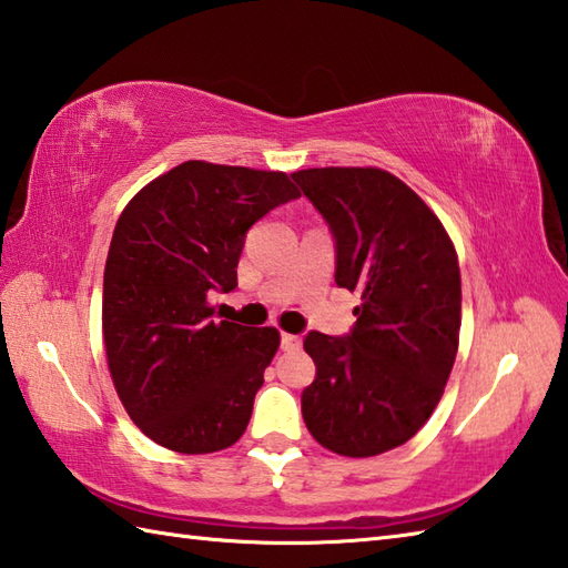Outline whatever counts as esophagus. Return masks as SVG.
<instances>
[{
	"mask_svg": "<svg viewBox=\"0 0 568 568\" xmlns=\"http://www.w3.org/2000/svg\"><path fill=\"white\" fill-rule=\"evenodd\" d=\"M300 344H303V342H300V336L285 334V332L281 334V348H283V352H297Z\"/></svg>",
	"mask_w": 568,
	"mask_h": 568,
	"instance_id": "esophagus-1",
	"label": "esophagus"
}]
</instances>
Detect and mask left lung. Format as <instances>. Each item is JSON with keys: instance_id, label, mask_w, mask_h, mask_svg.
<instances>
[{"instance_id": "1", "label": "left lung", "mask_w": 568, "mask_h": 568, "mask_svg": "<svg viewBox=\"0 0 568 568\" xmlns=\"http://www.w3.org/2000/svg\"><path fill=\"white\" fill-rule=\"evenodd\" d=\"M293 180L329 224L334 281L361 295L344 336L310 332L305 425L342 456L413 439L437 407L462 327V275L442 222L378 168H310Z\"/></svg>"}]
</instances>
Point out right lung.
<instances>
[{
  "label": "right lung",
  "instance_id": "add662e5",
  "mask_svg": "<svg viewBox=\"0 0 568 568\" xmlns=\"http://www.w3.org/2000/svg\"><path fill=\"white\" fill-rule=\"evenodd\" d=\"M297 197L285 173L187 161L119 216L104 265L106 364L129 417L165 449L210 454L246 432L281 334L216 320L207 297L236 287L248 229Z\"/></svg>",
  "mask_w": 568,
  "mask_h": 568
}]
</instances>
